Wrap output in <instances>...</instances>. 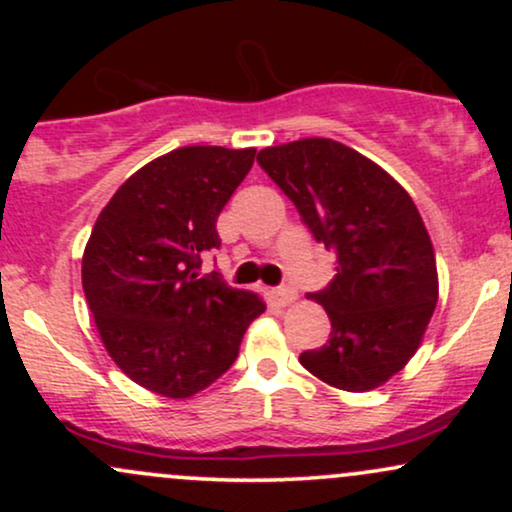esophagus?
Wrapping results in <instances>:
<instances>
[{"label":"esophagus","instance_id":"esophagus-1","mask_svg":"<svg viewBox=\"0 0 512 512\" xmlns=\"http://www.w3.org/2000/svg\"><path fill=\"white\" fill-rule=\"evenodd\" d=\"M272 298L279 305H289V303L296 301L298 293H296V289H293V286H279V289L272 291Z\"/></svg>","mask_w":512,"mask_h":512}]
</instances>
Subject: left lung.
Instances as JSON below:
<instances>
[{
	"mask_svg": "<svg viewBox=\"0 0 512 512\" xmlns=\"http://www.w3.org/2000/svg\"><path fill=\"white\" fill-rule=\"evenodd\" d=\"M257 163L337 255L334 279L308 293L330 315V339L303 351L301 366L346 392L383 385L419 349L438 303L419 209L383 168L332 139L269 146Z\"/></svg>",
	"mask_w": 512,
	"mask_h": 512,
	"instance_id": "obj_1",
	"label": "left lung"
}]
</instances>
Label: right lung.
<instances>
[{"label":"right lung","mask_w":512,"mask_h":512,"mask_svg":"<svg viewBox=\"0 0 512 512\" xmlns=\"http://www.w3.org/2000/svg\"><path fill=\"white\" fill-rule=\"evenodd\" d=\"M255 149L182 146L146 163L115 192L88 238L81 281L108 354L156 395L185 399L236 363L264 303L199 274L221 248L216 219Z\"/></svg>","instance_id":"1"}]
</instances>
